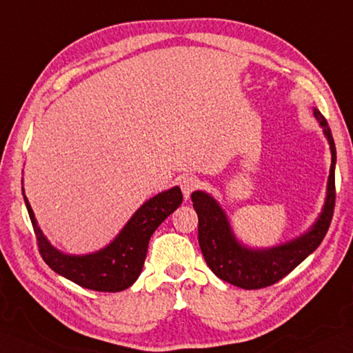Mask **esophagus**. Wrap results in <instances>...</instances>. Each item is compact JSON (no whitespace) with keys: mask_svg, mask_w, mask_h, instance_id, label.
Masks as SVG:
<instances>
[{"mask_svg":"<svg viewBox=\"0 0 353 353\" xmlns=\"http://www.w3.org/2000/svg\"><path fill=\"white\" fill-rule=\"evenodd\" d=\"M200 186V180L194 176H185L180 179V188H182V192L185 199H190V195Z\"/></svg>","mask_w":353,"mask_h":353,"instance_id":"esophagus-1","label":"esophagus"}]
</instances>
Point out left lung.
Segmentation results:
<instances>
[{"label":"left lung","mask_w":353,"mask_h":353,"mask_svg":"<svg viewBox=\"0 0 353 353\" xmlns=\"http://www.w3.org/2000/svg\"><path fill=\"white\" fill-rule=\"evenodd\" d=\"M314 117L321 123L327 141H330L332 163L325 209L313 228L307 234L301 236L299 239L272 250H247L236 242L225 214L221 210L218 203L201 191L192 192V206L199 215L200 248L208 266L221 280L245 290L269 288V285L283 280L285 275H289L322 243L334 215L335 159L337 157H335L334 138L326 119L319 110H314Z\"/></svg>","instance_id":"obj_1"}]
</instances>
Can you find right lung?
I'll list each match as a JSON object with an SVG mask.
<instances>
[{
	"mask_svg": "<svg viewBox=\"0 0 353 353\" xmlns=\"http://www.w3.org/2000/svg\"><path fill=\"white\" fill-rule=\"evenodd\" d=\"M39 252L54 272L84 289L94 292H121L130 288L143 270L147 247L153 232L182 204L180 188L158 194L139 208L125 228L105 250L90 256H65L52 248L36 224L27 196L23 195Z\"/></svg>",
	"mask_w": 353,
	"mask_h": 353,
	"instance_id": "obj_1",
	"label": "right lung"
}]
</instances>
